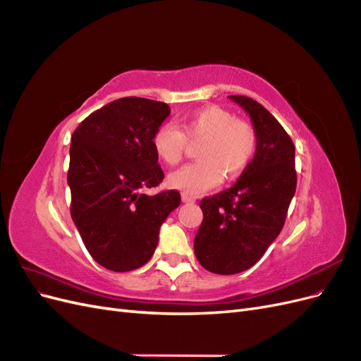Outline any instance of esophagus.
I'll return each instance as SVG.
<instances>
[{
    "label": "esophagus",
    "mask_w": 361,
    "mask_h": 361,
    "mask_svg": "<svg viewBox=\"0 0 361 361\" xmlns=\"http://www.w3.org/2000/svg\"><path fill=\"white\" fill-rule=\"evenodd\" d=\"M182 202H183V203H194V202H195V199H194V197H191V195H188V194L182 192Z\"/></svg>",
    "instance_id": "obj_1"
}]
</instances>
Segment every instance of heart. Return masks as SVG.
Returning <instances> with one entry per match:
<instances>
[{
    "label": "heart",
    "mask_w": 361,
    "mask_h": 361,
    "mask_svg": "<svg viewBox=\"0 0 361 361\" xmlns=\"http://www.w3.org/2000/svg\"><path fill=\"white\" fill-rule=\"evenodd\" d=\"M182 129L170 122L161 123L152 145L159 159L176 166L183 158L188 140L202 141L199 161L187 164L169 176V185L185 194H200L220 185L224 179L239 176L247 167L257 146L255 128L239 120L223 106L207 105L185 117Z\"/></svg>",
    "instance_id": "obj_1"
}]
</instances>
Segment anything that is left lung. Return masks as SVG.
Instances as JSON below:
<instances>
[{
	"instance_id": "obj_1",
	"label": "left lung",
	"mask_w": 361,
	"mask_h": 361,
	"mask_svg": "<svg viewBox=\"0 0 361 361\" xmlns=\"http://www.w3.org/2000/svg\"><path fill=\"white\" fill-rule=\"evenodd\" d=\"M228 97L250 116L257 146L233 187L200 202L194 253L204 269L223 276L243 272L264 256L285 226L297 188L295 146L286 130L251 97Z\"/></svg>"
}]
</instances>
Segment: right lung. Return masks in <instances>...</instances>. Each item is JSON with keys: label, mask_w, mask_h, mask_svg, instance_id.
Segmentation results:
<instances>
[{"label": "right lung", "mask_w": 361, "mask_h": 361, "mask_svg": "<svg viewBox=\"0 0 361 361\" xmlns=\"http://www.w3.org/2000/svg\"><path fill=\"white\" fill-rule=\"evenodd\" d=\"M169 114L164 102L122 97L85 117L72 134L71 215L87 251L110 271L147 264L161 224L180 204L176 190L145 194L164 179L152 138Z\"/></svg>", "instance_id": "1"}]
</instances>
